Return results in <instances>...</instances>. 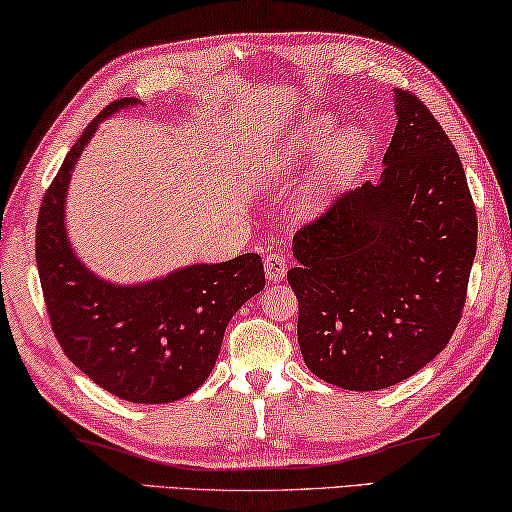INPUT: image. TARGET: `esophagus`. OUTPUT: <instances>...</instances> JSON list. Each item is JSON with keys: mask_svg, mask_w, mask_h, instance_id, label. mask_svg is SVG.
<instances>
[{"mask_svg": "<svg viewBox=\"0 0 512 512\" xmlns=\"http://www.w3.org/2000/svg\"><path fill=\"white\" fill-rule=\"evenodd\" d=\"M286 272H288V258L283 251H272L270 256L265 258V274L270 281H283L286 279Z\"/></svg>", "mask_w": 512, "mask_h": 512, "instance_id": "obj_1", "label": "esophagus"}]
</instances>
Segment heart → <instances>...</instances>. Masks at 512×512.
<instances>
[{
	"label": "heart",
	"instance_id": "1",
	"mask_svg": "<svg viewBox=\"0 0 512 512\" xmlns=\"http://www.w3.org/2000/svg\"><path fill=\"white\" fill-rule=\"evenodd\" d=\"M335 117L329 113H317L306 117L295 131V138L288 142L286 152L279 158L281 165H290L297 161H306L313 154L320 152V147L326 140L333 136ZM372 136L360 127H349L333 140V145L326 149L324 163L320 172L315 174V179L308 183L304 195L299 197L301 213L315 215L329 204L333 192L345 183L351 174H354L360 163L365 161V156L370 154Z\"/></svg>",
	"mask_w": 512,
	"mask_h": 512
}]
</instances>
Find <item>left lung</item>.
Segmentation results:
<instances>
[{
    "mask_svg": "<svg viewBox=\"0 0 512 512\" xmlns=\"http://www.w3.org/2000/svg\"><path fill=\"white\" fill-rule=\"evenodd\" d=\"M381 179L347 190L292 238L297 338L317 379L383 390L447 347L476 254L463 163L420 97L395 90Z\"/></svg>",
    "mask_w": 512,
    "mask_h": 512,
    "instance_id": "obj_1",
    "label": "left lung"
}]
</instances>
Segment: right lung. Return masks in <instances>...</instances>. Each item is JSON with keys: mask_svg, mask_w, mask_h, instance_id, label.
Listing matches in <instances>:
<instances>
[{"mask_svg": "<svg viewBox=\"0 0 512 512\" xmlns=\"http://www.w3.org/2000/svg\"><path fill=\"white\" fill-rule=\"evenodd\" d=\"M136 104V97L108 104L72 145L40 204L36 261L49 322L65 356L115 397L170 404L195 392L213 372L226 324L265 288V270L261 256L242 254L117 286L74 256L65 231L74 165L99 122Z\"/></svg>", "mask_w": 512, "mask_h": 512, "instance_id": "right-lung-1", "label": "right lung"}]
</instances>
